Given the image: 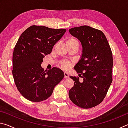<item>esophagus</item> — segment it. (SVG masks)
I'll return each instance as SVG.
<instances>
[{
	"label": "esophagus",
	"instance_id": "esophagus-1",
	"mask_svg": "<svg viewBox=\"0 0 128 128\" xmlns=\"http://www.w3.org/2000/svg\"><path fill=\"white\" fill-rule=\"evenodd\" d=\"M64 75L65 78H69V74L68 73L64 72Z\"/></svg>",
	"mask_w": 128,
	"mask_h": 128
}]
</instances>
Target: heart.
<instances>
[{
    "mask_svg": "<svg viewBox=\"0 0 128 128\" xmlns=\"http://www.w3.org/2000/svg\"><path fill=\"white\" fill-rule=\"evenodd\" d=\"M74 43H78V41L76 39H75L73 37H70L68 38L66 40V43L67 46H68L69 44H73ZM70 66V62L68 61H63L60 62V66L62 67V68L63 69H67L69 68V66Z\"/></svg>",
    "mask_w": 128,
    "mask_h": 128,
    "instance_id": "obj_1",
    "label": "heart"
}]
</instances>
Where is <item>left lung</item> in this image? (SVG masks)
Masks as SVG:
<instances>
[{"label":"left lung","mask_w":128,"mask_h":128,"mask_svg":"<svg viewBox=\"0 0 128 128\" xmlns=\"http://www.w3.org/2000/svg\"><path fill=\"white\" fill-rule=\"evenodd\" d=\"M69 31L81 42V59L74 69L84 80L80 82L78 77L70 76L74 84L69 90V97L80 107H94L104 99L112 81L111 47L100 30L84 25L71 28Z\"/></svg>","instance_id":"1"}]
</instances>
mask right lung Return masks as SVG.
<instances>
[{"instance_id": "1", "label": "right lung", "mask_w": 128, "mask_h": 128, "mask_svg": "<svg viewBox=\"0 0 128 128\" xmlns=\"http://www.w3.org/2000/svg\"><path fill=\"white\" fill-rule=\"evenodd\" d=\"M66 30L32 25L17 40L13 54L12 74L17 89L28 100L34 102L46 100L63 79L61 69L54 67L47 71L40 65L44 55L51 52Z\"/></svg>"}]
</instances>
